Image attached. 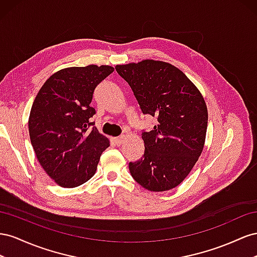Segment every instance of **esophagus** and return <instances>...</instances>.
I'll return each mask as SVG.
<instances>
[{"label":"esophagus","instance_id":"obj_1","mask_svg":"<svg viewBox=\"0 0 257 257\" xmlns=\"http://www.w3.org/2000/svg\"><path fill=\"white\" fill-rule=\"evenodd\" d=\"M114 143L116 145H120L122 143V138L118 137V138H114Z\"/></svg>","mask_w":257,"mask_h":257}]
</instances>
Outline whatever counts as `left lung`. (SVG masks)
<instances>
[{"label":"left lung","mask_w":257,"mask_h":257,"mask_svg":"<svg viewBox=\"0 0 257 257\" xmlns=\"http://www.w3.org/2000/svg\"><path fill=\"white\" fill-rule=\"evenodd\" d=\"M134 91L143 114L156 117L143 130L144 155L129 163L133 178L151 192H165L184 181L203 150L208 127L206 102L174 65L143 60L115 67Z\"/></svg>","instance_id":"1"}]
</instances>
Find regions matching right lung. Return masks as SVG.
Returning <instances> with one entry per match:
<instances>
[{
    "label": "right lung",
    "mask_w": 257,
    "mask_h": 257,
    "mask_svg": "<svg viewBox=\"0 0 257 257\" xmlns=\"http://www.w3.org/2000/svg\"><path fill=\"white\" fill-rule=\"evenodd\" d=\"M114 71L90 64L56 72L36 94L29 117V134L43 169L61 187L84 184L96 173L108 139L90 126L96 87Z\"/></svg>",
    "instance_id": "right-lung-1"
}]
</instances>
